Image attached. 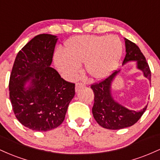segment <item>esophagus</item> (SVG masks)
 <instances>
[{
    "instance_id": "esophagus-1",
    "label": "esophagus",
    "mask_w": 160,
    "mask_h": 160,
    "mask_svg": "<svg viewBox=\"0 0 160 160\" xmlns=\"http://www.w3.org/2000/svg\"><path fill=\"white\" fill-rule=\"evenodd\" d=\"M85 85H84L83 83H82V82H78V83H76V86H75V90H76V92H77L79 89H80L81 87H83Z\"/></svg>"
}]
</instances>
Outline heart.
<instances>
[{
  "instance_id": "heart-1",
  "label": "heart",
  "mask_w": 160,
  "mask_h": 160,
  "mask_svg": "<svg viewBox=\"0 0 160 160\" xmlns=\"http://www.w3.org/2000/svg\"><path fill=\"white\" fill-rule=\"evenodd\" d=\"M122 50V42L117 36H77L67 42L65 50L57 49L53 59L57 70L67 80L76 78L82 62L89 77L102 80L116 68Z\"/></svg>"
}]
</instances>
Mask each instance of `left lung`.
Masks as SVG:
<instances>
[{"instance_id": "left-lung-1", "label": "left lung", "mask_w": 160, "mask_h": 160, "mask_svg": "<svg viewBox=\"0 0 160 160\" xmlns=\"http://www.w3.org/2000/svg\"><path fill=\"white\" fill-rule=\"evenodd\" d=\"M125 44L126 54L122 65L136 61L137 68L141 70L145 78L150 81L151 72L149 65L139 47L126 38H125ZM120 71V70L116 71L102 81L91 86L95 95L93 117L101 126L108 129L116 130L132 126L138 121L148 108L146 105L138 111L128 110L113 99L111 95V83Z\"/></svg>"}]
</instances>
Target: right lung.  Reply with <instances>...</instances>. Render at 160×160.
<instances>
[{"label":"right lung","instance_id":"right-lung-1","mask_svg":"<svg viewBox=\"0 0 160 160\" xmlns=\"http://www.w3.org/2000/svg\"><path fill=\"white\" fill-rule=\"evenodd\" d=\"M57 40L52 34L34 37L18 52L10 74V99L16 119L34 131L60 126L75 95V84L50 67Z\"/></svg>","mask_w":160,"mask_h":160}]
</instances>
